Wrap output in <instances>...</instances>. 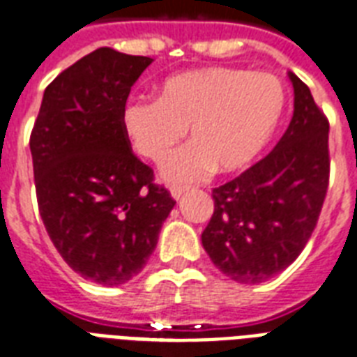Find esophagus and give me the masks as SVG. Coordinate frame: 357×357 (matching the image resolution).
Wrapping results in <instances>:
<instances>
[{"label": "esophagus", "mask_w": 357, "mask_h": 357, "mask_svg": "<svg viewBox=\"0 0 357 357\" xmlns=\"http://www.w3.org/2000/svg\"><path fill=\"white\" fill-rule=\"evenodd\" d=\"M185 192H187V189H181V187H172V189H170V195H172L174 200H179Z\"/></svg>", "instance_id": "esophagus-1"}]
</instances>
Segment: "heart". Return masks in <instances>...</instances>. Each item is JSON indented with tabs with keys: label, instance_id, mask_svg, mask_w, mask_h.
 Wrapping results in <instances>:
<instances>
[{
	"label": "heart",
	"instance_id": "b5f03b06",
	"mask_svg": "<svg viewBox=\"0 0 357 357\" xmlns=\"http://www.w3.org/2000/svg\"><path fill=\"white\" fill-rule=\"evenodd\" d=\"M284 106L287 91L275 75L208 67L167 78L157 100L130 99L121 123L132 148L153 162L189 129V146L160 167L168 183L187 185L213 170L232 174L249 167L275 135Z\"/></svg>",
	"mask_w": 357,
	"mask_h": 357
}]
</instances>
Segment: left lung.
Instances as JSON below:
<instances>
[{"label": "left lung", "instance_id": "left-lung-1", "mask_svg": "<svg viewBox=\"0 0 357 357\" xmlns=\"http://www.w3.org/2000/svg\"><path fill=\"white\" fill-rule=\"evenodd\" d=\"M294 116L273 151L213 189L215 209L202 232L211 262L232 281L257 284L287 269L303 251L322 209L330 123L294 73Z\"/></svg>", "mask_w": 357, "mask_h": 357}]
</instances>
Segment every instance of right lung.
Segmentation results:
<instances>
[{
    "label": "right lung",
    "instance_id": "right-lung-1",
    "mask_svg": "<svg viewBox=\"0 0 357 357\" xmlns=\"http://www.w3.org/2000/svg\"><path fill=\"white\" fill-rule=\"evenodd\" d=\"M153 59L97 48L45 89L31 130L40 219L84 279L118 287L148 264L174 208L130 149L121 114Z\"/></svg>",
    "mask_w": 357,
    "mask_h": 357
}]
</instances>
